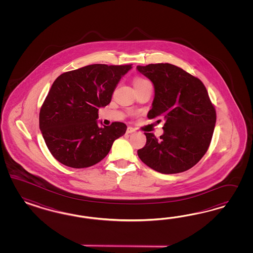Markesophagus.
Returning a JSON list of instances; mask_svg holds the SVG:
<instances>
[{
    "mask_svg": "<svg viewBox=\"0 0 253 253\" xmlns=\"http://www.w3.org/2000/svg\"><path fill=\"white\" fill-rule=\"evenodd\" d=\"M135 129L134 128H132V127H130L129 126L128 128H127V133H131V132H134L135 131Z\"/></svg>",
    "mask_w": 253,
    "mask_h": 253,
    "instance_id": "obj_1",
    "label": "esophagus"
}]
</instances>
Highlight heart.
<instances>
[{
  "instance_id": "1",
  "label": "heart",
  "mask_w": 253,
  "mask_h": 253,
  "mask_svg": "<svg viewBox=\"0 0 253 253\" xmlns=\"http://www.w3.org/2000/svg\"><path fill=\"white\" fill-rule=\"evenodd\" d=\"M150 82L146 79V78H144V77H137L134 81H133V84H134V87L135 88H138V87H141V86H143V85L147 84H149Z\"/></svg>"
}]
</instances>
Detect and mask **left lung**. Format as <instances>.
I'll return each instance as SVG.
<instances>
[{"label":"left lung","mask_w":253,"mask_h":253,"mask_svg":"<svg viewBox=\"0 0 253 253\" xmlns=\"http://www.w3.org/2000/svg\"><path fill=\"white\" fill-rule=\"evenodd\" d=\"M137 69L155 87L147 118L166 120L160 138L145 132L146 146L138 150V157L164 174L191 169L207 152L216 123V110L205 85L199 78L168 63L137 66Z\"/></svg>","instance_id":"1"}]
</instances>
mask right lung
I'll use <instances>...</instances> for the list:
<instances>
[{
	"label": "right lung",
	"mask_w": 253,
	"mask_h": 253,
	"mask_svg": "<svg viewBox=\"0 0 253 253\" xmlns=\"http://www.w3.org/2000/svg\"><path fill=\"white\" fill-rule=\"evenodd\" d=\"M130 65L93 64L57 77L40 110V129L56 161L71 168L92 166L107 156L123 136L126 124L115 122L100 128L98 109L111 101Z\"/></svg>",
	"instance_id": "obj_1"
}]
</instances>
